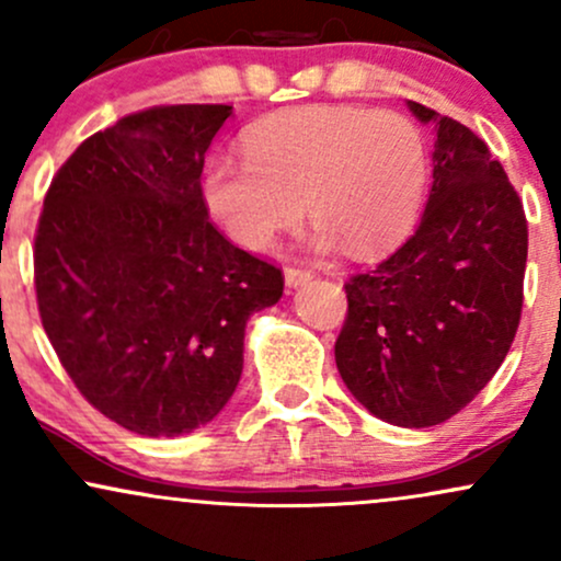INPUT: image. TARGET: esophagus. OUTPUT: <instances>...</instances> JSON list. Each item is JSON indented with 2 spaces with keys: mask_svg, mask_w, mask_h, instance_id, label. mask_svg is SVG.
<instances>
[{
  "mask_svg": "<svg viewBox=\"0 0 561 561\" xmlns=\"http://www.w3.org/2000/svg\"><path fill=\"white\" fill-rule=\"evenodd\" d=\"M308 279H313L311 268H300V266H287V268H285V282H287L289 287L306 285Z\"/></svg>",
  "mask_w": 561,
  "mask_h": 561,
  "instance_id": "esophagus-1",
  "label": "esophagus"
}]
</instances>
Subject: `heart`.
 <instances>
[{"mask_svg":"<svg viewBox=\"0 0 561 561\" xmlns=\"http://www.w3.org/2000/svg\"><path fill=\"white\" fill-rule=\"evenodd\" d=\"M244 158L205 160L203 197L221 229L248 250H268L311 214L313 244L345 242L371 255L409 234L430 182L427 137L409 115L356 105H308L259 121Z\"/></svg>","mask_w":561,"mask_h":561,"instance_id":"1","label":"heart"}]
</instances>
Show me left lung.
Returning <instances> with one entry per match:
<instances>
[{
  "instance_id": "obj_1",
  "label": "left lung",
  "mask_w": 561,
  "mask_h": 561,
  "mask_svg": "<svg viewBox=\"0 0 561 561\" xmlns=\"http://www.w3.org/2000/svg\"><path fill=\"white\" fill-rule=\"evenodd\" d=\"M435 124L433 190L414 234L345 282L334 362L377 420L433 427L504 364L523 313L527 221L504 165L478 134L420 102Z\"/></svg>"
}]
</instances>
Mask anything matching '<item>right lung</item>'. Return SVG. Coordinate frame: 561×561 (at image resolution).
<instances>
[{"mask_svg": "<svg viewBox=\"0 0 561 561\" xmlns=\"http://www.w3.org/2000/svg\"><path fill=\"white\" fill-rule=\"evenodd\" d=\"M231 105H160L83 139L44 197L38 317L96 411L147 437L208 424L242 375L244 324L285 276L208 218L205 152Z\"/></svg>", "mask_w": 561, "mask_h": 561, "instance_id": "obj_1", "label": "right lung"}]
</instances>
